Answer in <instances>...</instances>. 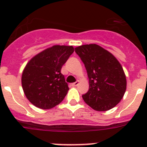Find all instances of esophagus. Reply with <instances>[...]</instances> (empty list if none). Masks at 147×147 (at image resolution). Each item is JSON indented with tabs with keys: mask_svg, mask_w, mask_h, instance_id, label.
<instances>
[{
	"mask_svg": "<svg viewBox=\"0 0 147 147\" xmlns=\"http://www.w3.org/2000/svg\"><path fill=\"white\" fill-rule=\"evenodd\" d=\"M79 84H80V81H76V82L72 83V84H71V85H72L73 86H77V85H79Z\"/></svg>",
	"mask_w": 147,
	"mask_h": 147,
	"instance_id": "34e87169",
	"label": "esophagus"
}]
</instances>
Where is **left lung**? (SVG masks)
Here are the masks:
<instances>
[{
	"label": "left lung",
	"instance_id": "left-lung-1",
	"mask_svg": "<svg viewBox=\"0 0 147 147\" xmlns=\"http://www.w3.org/2000/svg\"><path fill=\"white\" fill-rule=\"evenodd\" d=\"M75 51L85 64L89 79V90L82 96L85 103L96 111L113 108L127 89L126 75L120 62L96 44L80 45Z\"/></svg>",
	"mask_w": 147,
	"mask_h": 147
}]
</instances>
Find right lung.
<instances>
[{
    "label": "right lung",
    "instance_id": "right-lung-1",
    "mask_svg": "<svg viewBox=\"0 0 147 147\" xmlns=\"http://www.w3.org/2000/svg\"><path fill=\"white\" fill-rule=\"evenodd\" d=\"M74 51L72 45H55L28 61L22 73V88L35 107L49 110L64 99L69 88L61 69Z\"/></svg>",
    "mask_w": 147,
    "mask_h": 147
}]
</instances>
